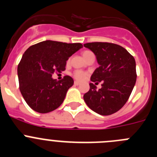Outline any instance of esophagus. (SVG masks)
Segmentation results:
<instances>
[{
  "label": "esophagus",
  "instance_id": "1",
  "mask_svg": "<svg viewBox=\"0 0 157 157\" xmlns=\"http://www.w3.org/2000/svg\"><path fill=\"white\" fill-rule=\"evenodd\" d=\"M74 84L75 86H78V85H80V82H78V81H75Z\"/></svg>",
  "mask_w": 157,
  "mask_h": 157
}]
</instances>
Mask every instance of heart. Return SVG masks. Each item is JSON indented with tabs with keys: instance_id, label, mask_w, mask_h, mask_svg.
I'll list each match as a JSON object with an SVG mask.
<instances>
[{
	"instance_id": "1",
	"label": "heart",
	"mask_w": 157,
	"mask_h": 157,
	"mask_svg": "<svg viewBox=\"0 0 157 157\" xmlns=\"http://www.w3.org/2000/svg\"><path fill=\"white\" fill-rule=\"evenodd\" d=\"M90 54H93V52H90V51L86 50L82 52V56L83 57H84V59H86V58L88 56H90ZM72 75H73V77H74L76 80L82 81V80L85 79V78L86 77L87 73L81 70H75L74 72H73Z\"/></svg>"
}]
</instances>
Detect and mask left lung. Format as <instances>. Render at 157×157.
<instances>
[{
    "mask_svg": "<svg viewBox=\"0 0 157 157\" xmlns=\"http://www.w3.org/2000/svg\"><path fill=\"white\" fill-rule=\"evenodd\" d=\"M97 56L100 66L94 71L91 81L101 88L97 90L94 83L83 96L86 104L94 112L109 116L121 109L127 103L137 78L134 56L127 49L109 42L84 44Z\"/></svg>",
    "mask_w": 157,
    "mask_h": 157,
    "instance_id": "left-lung-1",
    "label": "left lung"
}]
</instances>
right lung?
<instances>
[{
    "mask_svg": "<svg viewBox=\"0 0 157 157\" xmlns=\"http://www.w3.org/2000/svg\"><path fill=\"white\" fill-rule=\"evenodd\" d=\"M82 47L81 43L48 40L26 50L18 65V77L19 90L30 109L43 114L61 105L74 80L66 75L56 81L52 75L64 71L67 60Z\"/></svg>",
    "mask_w": 157,
    "mask_h": 157,
    "instance_id": "1",
    "label": "right lung"
}]
</instances>
